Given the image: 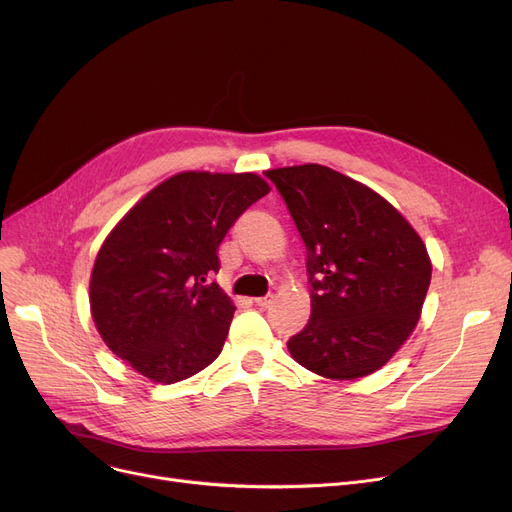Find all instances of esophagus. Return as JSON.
<instances>
[{
  "label": "esophagus",
  "instance_id": "1",
  "mask_svg": "<svg viewBox=\"0 0 512 512\" xmlns=\"http://www.w3.org/2000/svg\"><path fill=\"white\" fill-rule=\"evenodd\" d=\"M271 300H273V296H262V298H254V304L256 306H269L271 304Z\"/></svg>",
  "mask_w": 512,
  "mask_h": 512
}]
</instances>
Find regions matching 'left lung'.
I'll return each instance as SVG.
<instances>
[{
	"mask_svg": "<svg viewBox=\"0 0 512 512\" xmlns=\"http://www.w3.org/2000/svg\"><path fill=\"white\" fill-rule=\"evenodd\" d=\"M306 246L310 319L287 348L327 379L371 375L417 327L431 281L425 243L369 189L321 164L266 170Z\"/></svg>",
	"mask_w": 512,
	"mask_h": 512,
	"instance_id": "1",
	"label": "left lung"
}]
</instances>
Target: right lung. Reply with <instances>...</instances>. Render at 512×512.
Instances as JSON below:
<instances>
[{
	"instance_id": "1",
	"label": "right lung",
	"mask_w": 512,
	"mask_h": 512,
	"mask_svg": "<svg viewBox=\"0 0 512 512\" xmlns=\"http://www.w3.org/2000/svg\"><path fill=\"white\" fill-rule=\"evenodd\" d=\"M271 187L254 173H179L139 200L97 252L89 302L106 346L156 383L221 354L235 306L216 283L218 246Z\"/></svg>"
}]
</instances>
